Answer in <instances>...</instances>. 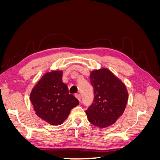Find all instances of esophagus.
<instances>
[{
  "label": "esophagus",
  "instance_id": "obj_1",
  "mask_svg": "<svg viewBox=\"0 0 160 160\" xmlns=\"http://www.w3.org/2000/svg\"><path fill=\"white\" fill-rule=\"evenodd\" d=\"M75 97L77 99H78L79 101H81V95L80 94H76Z\"/></svg>",
  "mask_w": 160,
  "mask_h": 160
}]
</instances>
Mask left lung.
<instances>
[{
    "instance_id": "obj_1",
    "label": "left lung",
    "mask_w": 160,
    "mask_h": 160,
    "mask_svg": "<svg viewBox=\"0 0 160 160\" xmlns=\"http://www.w3.org/2000/svg\"><path fill=\"white\" fill-rule=\"evenodd\" d=\"M90 80L94 99L86 113L91 124L104 128L124 112L128 99L126 87L107 69L92 71Z\"/></svg>"
}]
</instances>
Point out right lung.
<instances>
[{
  "mask_svg": "<svg viewBox=\"0 0 160 160\" xmlns=\"http://www.w3.org/2000/svg\"><path fill=\"white\" fill-rule=\"evenodd\" d=\"M61 71L47 72L31 91V101L36 114L52 125H61L70 111L79 103L69 94L68 86L62 80Z\"/></svg>",
  "mask_w": 160,
  "mask_h": 160,
  "instance_id": "add662e5",
  "label": "right lung"
}]
</instances>
